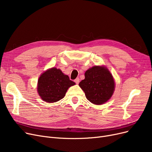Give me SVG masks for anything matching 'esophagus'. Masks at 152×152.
Listing matches in <instances>:
<instances>
[{
	"mask_svg": "<svg viewBox=\"0 0 152 152\" xmlns=\"http://www.w3.org/2000/svg\"><path fill=\"white\" fill-rule=\"evenodd\" d=\"M79 80H80V79H79V77H77L76 79H75V82L76 84H79Z\"/></svg>",
	"mask_w": 152,
	"mask_h": 152,
	"instance_id": "1",
	"label": "esophagus"
}]
</instances>
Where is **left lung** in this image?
<instances>
[{
    "mask_svg": "<svg viewBox=\"0 0 152 152\" xmlns=\"http://www.w3.org/2000/svg\"><path fill=\"white\" fill-rule=\"evenodd\" d=\"M85 79L79 84L87 99L95 105H102L112 96L115 81L108 69L103 66H94L87 69Z\"/></svg>",
    "mask_w": 152,
    "mask_h": 152,
    "instance_id": "left-lung-1",
    "label": "left lung"
}]
</instances>
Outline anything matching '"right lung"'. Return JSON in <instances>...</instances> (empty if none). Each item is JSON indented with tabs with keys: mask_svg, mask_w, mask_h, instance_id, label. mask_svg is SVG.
Returning <instances> with one entry per match:
<instances>
[{
	"mask_svg": "<svg viewBox=\"0 0 152 152\" xmlns=\"http://www.w3.org/2000/svg\"><path fill=\"white\" fill-rule=\"evenodd\" d=\"M75 84V83L71 81L68 76L64 75L60 69L52 68L39 77L37 89L44 101L53 103L62 99L69 87Z\"/></svg>",
	"mask_w": 152,
	"mask_h": 152,
	"instance_id": "obj_1",
	"label": "right lung"
}]
</instances>
